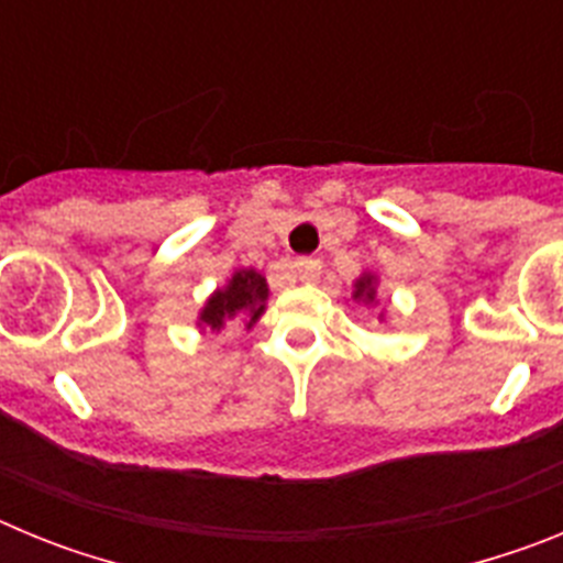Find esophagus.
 <instances>
[{"label":"esophagus","mask_w":563,"mask_h":563,"mask_svg":"<svg viewBox=\"0 0 563 563\" xmlns=\"http://www.w3.org/2000/svg\"><path fill=\"white\" fill-rule=\"evenodd\" d=\"M290 273L298 278V282H318L321 276V258L301 256L296 262H290ZM290 273H282V276H290Z\"/></svg>","instance_id":"esophagus-1"}]
</instances>
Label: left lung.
Listing matches in <instances>:
<instances>
[{"label":"left lung","mask_w":563,"mask_h":563,"mask_svg":"<svg viewBox=\"0 0 563 563\" xmlns=\"http://www.w3.org/2000/svg\"><path fill=\"white\" fill-rule=\"evenodd\" d=\"M355 301H363V305H375L377 301V278L372 273H363L361 278L355 282V292H352ZM383 318V312H380Z\"/></svg>","instance_id":"obj_1"}]
</instances>
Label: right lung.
I'll list each match as a JSON object with an SVG mask.
<instances>
[{"label": "right lung", "mask_w": 563, "mask_h": 563, "mask_svg": "<svg viewBox=\"0 0 563 563\" xmlns=\"http://www.w3.org/2000/svg\"><path fill=\"white\" fill-rule=\"evenodd\" d=\"M267 282L262 273L251 271H236L228 285L213 290L211 298L206 301V307L200 310V321L197 324L202 330L220 332L225 324H233V321H245V327L251 330L258 321V316L265 312L267 301Z\"/></svg>", "instance_id": "add662e5"}]
</instances>
